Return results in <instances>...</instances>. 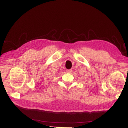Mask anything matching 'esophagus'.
<instances>
[{
	"instance_id": "esophagus-1",
	"label": "esophagus",
	"mask_w": 128,
	"mask_h": 128,
	"mask_svg": "<svg viewBox=\"0 0 128 128\" xmlns=\"http://www.w3.org/2000/svg\"><path fill=\"white\" fill-rule=\"evenodd\" d=\"M66 71H67V72H68V73L72 72V69H68V70H67Z\"/></svg>"
}]
</instances>
